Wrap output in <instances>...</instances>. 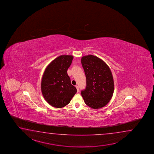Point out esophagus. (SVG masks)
Segmentation results:
<instances>
[{
  "label": "esophagus",
  "instance_id": "obj_1",
  "mask_svg": "<svg viewBox=\"0 0 154 154\" xmlns=\"http://www.w3.org/2000/svg\"><path fill=\"white\" fill-rule=\"evenodd\" d=\"M76 88L77 89L78 92H79V88L78 86H76Z\"/></svg>",
  "mask_w": 154,
  "mask_h": 154
}]
</instances>
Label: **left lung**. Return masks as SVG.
<instances>
[{"label":"left lung","instance_id":"1","mask_svg":"<svg viewBox=\"0 0 154 154\" xmlns=\"http://www.w3.org/2000/svg\"><path fill=\"white\" fill-rule=\"evenodd\" d=\"M82 64L86 78V86L82 91V97L89 107L102 108L110 101L114 91L111 71L102 60L92 55L82 57Z\"/></svg>","mask_w":154,"mask_h":154}]
</instances>
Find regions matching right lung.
Returning a JSON list of instances; mask_svg holds the SVG:
<instances>
[{"label":"right lung","mask_w":154,"mask_h":154,"mask_svg":"<svg viewBox=\"0 0 154 154\" xmlns=\"http://www.w3.org/2000/svg\"><path fill=\"white\" fill-rule=\"evenodd\" d=\"M72 59V56H59L47 66L43 73L42 93L46 101L54 107L66 106L77 92L67 74Z\"/></svg>","instance_id":"right-lung-1"}]
</instances>
